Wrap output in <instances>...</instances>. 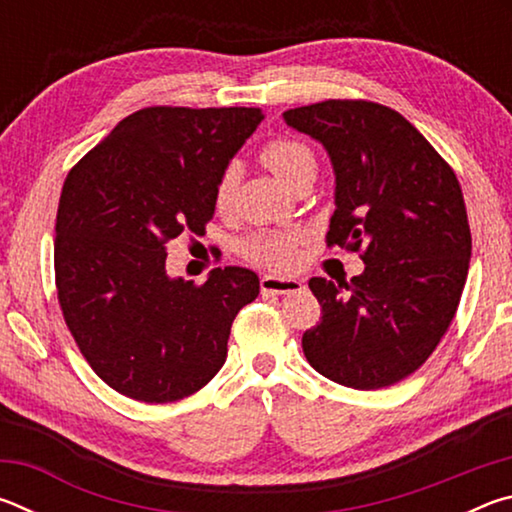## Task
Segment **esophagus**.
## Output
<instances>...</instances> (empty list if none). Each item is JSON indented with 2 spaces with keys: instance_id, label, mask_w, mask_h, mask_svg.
<instances>
[{
  "instance_id": "esophagus-1",
  "label": "esophagus",
  "mask_w": 512,
  "mask_h": 512,
  "mask_svg": "<svg viewBox=\"0 0 512 512\" xmlns=\"http://www.w3.org/2000/svg\"><path fill=\"white\" fill-rule=\"evenodd\" d=\"M262 293H277V296H289V293H298L305 284L296 277H277V275H264L259 280Z\"/></svg>"
}]
</instances>
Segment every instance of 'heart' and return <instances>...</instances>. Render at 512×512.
<instances>
[{
    "mask_svg": "<svg viewBox=\"0 0 512 512\" xmlns=\"http://www.w3.org/2000/svg\"><path fill=\"white\" fill-rule=\"evenodd\" d=\"M262 162L280 178L284 185H291L302 173H316V155L309 146L296 137H280L264 144ZM239 180V167L235 162L221 171L219 183L214 189V203L219 210H228L235 196ZM305 232L284 230V232H257L244 241L241 253L246 259L268 268H289L298 262L300 248L305 246Z\"/></svg>",
    "mask_w": 512,
    "mask_h": 512,
    "instance_id": "obj_1",
    "label": "heart"
}]
</instances>
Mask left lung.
<instances>
[{
  "label": "left lung",
  "mask_w": 512,
  "mask_h": 512,
  "mask_svg": "<svg viewBox=\"0 0 512 512\" xmlns=\"http://www.w3.org/2000/svg\"><path fill=\"white\" fill-rule=\"evenodd\" d=\"M284 121L332 160L327 246L366 264L350 282L311 277L323 318L302 350L336 384L393 386L429 359L461 302L472 255L461 185L418 128L381 103L329 99Z\"/></svg>",
  "instance_id": "8db88e82"
}]
</instances>
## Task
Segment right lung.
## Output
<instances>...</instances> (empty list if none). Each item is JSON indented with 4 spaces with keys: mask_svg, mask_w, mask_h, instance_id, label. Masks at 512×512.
<instances>
[{
    "mask_svg": "<svg viewBox=\"0 0 512 512\" xmlns=\"http://www.w3.org/2000/svg\"><path fill=\"white\" fill-rule=\"evenodd\" d=\"M262 119L259 108H142L67 173L58 302L85 361L131 400L201 391L228 357L232 320L257 298L248 268H214L194 284L164 264L171 239L203 235L221 171Z\"/></svg>",
    "mask_w": 512,
    "mask_h": 512,
    "instance_id": "1",
    "label": "right lung"
}]
</instances>
